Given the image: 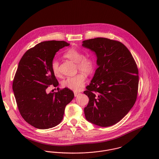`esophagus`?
<instances>
[{
	"mask_svg": "<svg viewBox=\"0 0 159 159\" xmlns=\"http://www.w3.org/2000/svg\"><path fill=\"white\" fill-rule=\"evenodd\" d=\"M80 93L79 92H74V95H75V97H78Z\"/></svg>",
	"mask_w": 159,
	"mask_h": 159,
	"instance_id": "1",
	"label": "esophagus"
}]
</instances>
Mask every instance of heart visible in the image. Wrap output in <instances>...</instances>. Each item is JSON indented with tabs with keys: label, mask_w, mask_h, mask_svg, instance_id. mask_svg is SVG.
I'll list each match as a JSON object with an SVG mask.
<instances>
[{
	"label": "heart",
	"mask_w": 159,
	"mask_h": 159,
	"mask_svg": "<svg viewBox=\"0 0 159 159\" xmlns=\"http://www.w3.org/2000/svg\"><path fill=\"white\" fill-rule=\"evenodd\" d=\"M66 58L76 63L77 69L80 71L91 74L95 68V61L91 57H84L83 53L76 48H71L67 49L64 54ZM51 69L54 75L56 76H60L59 69V62L54 60L51 63ZM86 81V78L83 74H78L74 76L68 77L62 82L63 88L77 92L80 91L84 86Z\"/></svg>",
	"instance_id": "heart-1"
}]
</instances>
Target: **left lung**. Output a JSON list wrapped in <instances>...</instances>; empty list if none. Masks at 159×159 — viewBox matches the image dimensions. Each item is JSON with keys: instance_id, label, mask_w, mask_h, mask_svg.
Here are the masks:
<instances>
[{"instance_id": "1", "label": "left lung", "mask_w": 159, "mask_h": 159, "mask_svg": "<svg viewBox=\"0 0 159 159\" xmlns=\"http://www.w3.org/2000/svg\"><path fill=\"white\" fill-rule=\"evenodd\" d=\"M82 46L97 56L93 77L84 93L89 98L86 119L96 125L109 127L119 122L134 107L139 83L136 62L122 43L106 38L84 40Z\"/></svg>"}]
</instances>
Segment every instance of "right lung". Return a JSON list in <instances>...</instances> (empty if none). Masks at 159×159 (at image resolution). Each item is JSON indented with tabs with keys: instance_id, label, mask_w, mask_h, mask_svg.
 <instances>
[{
	"instance_id": "1",
	"label": "right lung",
	"mask_w": 159,
	"mask_h": 159,
	"mask_svg": "<svg viewBox=\"0 0 159 159\" xmlns=\"http://www.w3.org/2000/svg\"><path fill=\"white\" fill-rule=\"evenodd\" d=\"M70 45L64 41H45L27 50L21 59L13 82L18 110L23 119L39 129H48L62 120L66 105L73 98V91L57 88V92L46 93L50 85L59 83L51 69L56 53Z\"/></svg>"
}]
</instances>
